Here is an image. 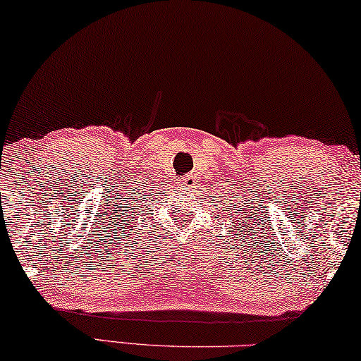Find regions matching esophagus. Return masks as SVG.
Segmentation results:
<instances>
[{"label": "esophagus", "mask_w": 361, "mask_h": 361, "mask_svg": "<svg viewBox=\"0 0 361 361\" xmlns=\"http://www.w3.org/2000/svg\"><path fill=\"white\" fill-rule=\"evenodd\" d=\"M179 184L185 188H195V185L198 184V179L190 174V176H185V177H182V179H179Z\"/></svg>", "instance_id": "34e87169"}]
</instances>
